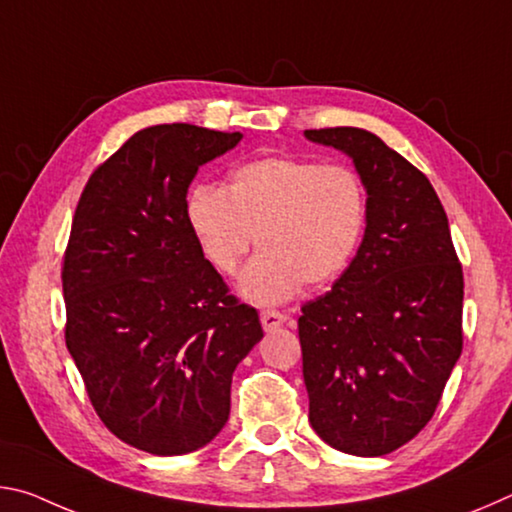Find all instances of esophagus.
<instances>
[{"label":"esophagus","mask_w":512,"mask_h":512,"mask_svg":"<svg viewBox=\"0 0 512 512\" xmlns=\"http://www.w3.org/2000/svg\"><path fill=\"white\" fill-rule=\"evenodd\" d=\"M259 320H262V327L266 329V332H273V329L282 327L284 323H287V316L280 314V311H273V309H266L259 314Z\"/></svg>","instance_id":"34e87169"}]
</instances>
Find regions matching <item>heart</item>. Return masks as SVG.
<instances>
[{
	"label": "heart",
	"mask_w": 512,
	"mask_h": 512,
	"mask_svg": "<svg viewBox=\"0 0 512 512\" xmlns=\"http://www.w3.org/2000/svg\"><path fill=\"white\" fill-rule=\"evenodd\" d=\"M185 214L198 248L221 275H235L255 305H282L302 284L339 277L361 244L366 192L357 173L291 155H266L232 169L223 189L194 185Z\"/></svg>",
	"instance_id": "obj_1"
}]
</instances>
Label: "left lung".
Returning <instances> with one entry per match:
<instances>
[{"instance_id": "8db88e82", "label": "left lung", "mask_w": 512, "mask_h": 512, "mask_svg": "<svg viewBox=\"0 0 512 512\" xmlns=\"http://www.w3.org/2000/svg\"><path fill=\"white\" fill-rule=\"evenodd\" d=\"M352 160L366 232L298 318L309 422L329 447L384 456L418 436L463 350V268L422 171L363 128L305 131Z\"/></svg>"}]
</instances>
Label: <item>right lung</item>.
<instances>
[{"instance_id":"add662e5","label":"right lung","mask_w":512,"mask_h":512,"mask_svg":"<svg viewBox=\"0 0 512 512\" xmlns=\"http://www.w3.org/2000/svg\"><path fill=\"white\" fill-rule=\"evenodd\" d=\"M241 133L160 124L92 173L63 264L65 341L94 411L155 456L205 447L230 415L232 372L262 341L189 230L187 189Z\"/></svg>"}]
</instances>
